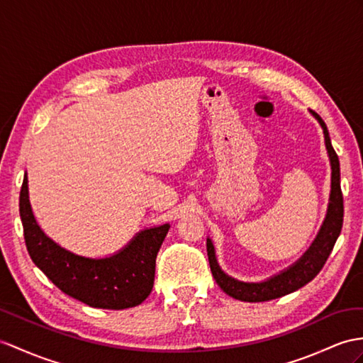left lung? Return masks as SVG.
<instances>
[{
    "label": "left lung",
    "mask_w": 363,
    "mask_h": 363,
    "mask_svg": "<svg viewBox=\"0 0 363 363\" xmlns=\"http://www.w3.org/2000/svg\"><path fill=\"white\" fill-rule=\"evenodd\" d=\"M314 117L319 120L320 126L323 128L325 134V145L328 149L330 160H331V197H330V206L328 214H326L325 223L320 229L319 235L314 240L313 246L306 251V254L300 259L296 264H293L285 272L279 274V276L272 277L262 284H243V281L234 280L218 268V263L216 260V252L212 242L206 240V251L209 259L211 272L214 276L217 285L222 288L228 296H231L242 302H268L272 298H279L281 296H286L289 293H294L298 288L305 286L308 281H311L317 274L320 272L323 264L328 260L330 254L334 248L335 240L342 231L343 225V196L340 189V163L339 157L335 154L334 147L331 145V138L326 129L325 121L320 118L319 113L311 111Z\"/></svg>",
    "instance_id": "1"
}]
</instances>
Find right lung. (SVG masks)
<instances>
[{
    "mask_svg": "<svg viewBox=\"0 0 363 363\" xmlns=\"http://www.w3.org/2000/svg\"><path fill=\"white\" fill-rule=\"evenodd\" d=\"M20 216L32 262L65 294L92 308L126 309L151 294L158 250L169 225L141 231L125 250L108 259H86L61 248L44 234L32 214L28 177L20 192Z\"/></svg>",
    "mask_w": 363,
    "mask_h": 363,
    "instance_id": "1",
    "label": "right lung"
}]
</instances>
